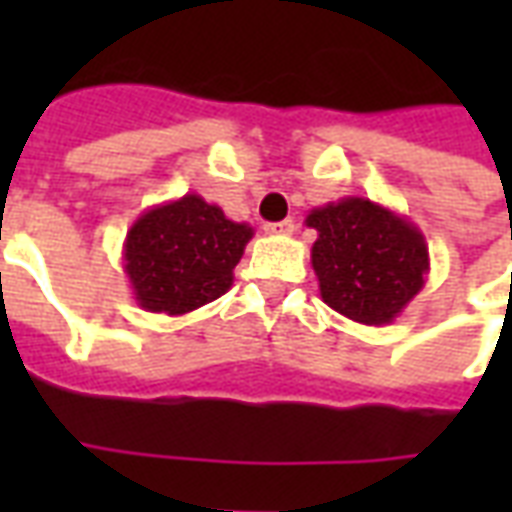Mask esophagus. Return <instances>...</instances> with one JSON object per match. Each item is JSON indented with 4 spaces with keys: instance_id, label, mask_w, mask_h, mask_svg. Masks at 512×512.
Returning a JSON list of instances; mask_svg holds the SVG:
<instances>
[{
    "instance_id": "34e87169",
    "label": "esophagus",
    "mask_w": 512,
    "mask_h": 512,
    "mask_svg": "<svg viewBox=\"0 0 512 512\" xmlns=\"http://www.w3.org/2000/svg\"><path fill=\"white\" fill-rule=\"evenodd\" d=\"M268 235H290L293 230H296V222L293 219H282V222H271L263 227Z\"/></svg>"
}]
</instances>
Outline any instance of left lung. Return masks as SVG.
Returning a JSON list of instances; mask_svg holds the SVG:
<instances>
[{
	"label": "left lung",
	"instance_id": "left-lung-1",
	"mask_svg": "<svg viewBox=\"0 0 512 512\" xmlns=\"http://www.w3.org/2000/svg\"><path fill=\"white\" fill-rule=\"evenodd\" d=\"M318 233L312 271L321 299L345 318L386 326L425 288V235L406 216L367 197H343L307 213Z\"/></svg>",
	"mask_w": 512,
	"mask_h": 512
}]
</instances>
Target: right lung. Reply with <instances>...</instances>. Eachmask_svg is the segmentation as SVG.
<instances>
[{
	"mask_svg": "<svg viewBox=\"0 0 512 512\" xmlns=\"http://www.w3.org/2000/svg\"><path fill=\"white\" fill-rule=\"evenodd\" d=\"M255 230L200 194L147 208L126 233L123 268L145 312L186 315L233 288V268Z\"/></svg>",
	"mask_w": 512,
	"mask_h": 512,
	"instance_id": "obj_1",
	"label": "right lung"
}]
</instances>
